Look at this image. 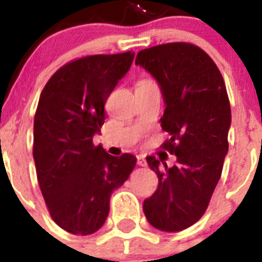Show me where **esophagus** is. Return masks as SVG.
Segmentation results:
<instances>
[{
    "label": "esophagus",
    "mask_w": 262,
    "mask_h": 262,
    "mask_svg": "<svg viewBox=\"0 0 262 262\" xmlns=\"http://www.w3.org/2000/svg\"><path fill=\"white\" fill-rule=\"evenodd\" d=\"M136 159H138V165H140V166L147 165V160H145L144 156H138Z\"/></svg>",
    "instance_id": "esophagus-1"
}]
</instances>
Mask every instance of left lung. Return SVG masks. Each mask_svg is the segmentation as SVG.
Wrapping results in <instances>:
<instances>
[{
  "mask_svg": "<svg viewBox=\"0 0 262 262\" xmlns=\"http://www.w3.org/2000/svg\"><path fill=\"white\" fill-rule=\"evenodd\" d=\"M135 64L161 86L166 106L160 122L170 135L161 147L177 156L172 168H161L156 157H147L159 184L143 202V211L155 228L177 232L203 216L222 176L228 152L230 99L214 60L191 43L145 48Z\"/></svg>",
  "mask_w": 262,
  "mask_h": 262,
  "instance_id": "obj_1",
  "label": "left lung"
}]
</instances>
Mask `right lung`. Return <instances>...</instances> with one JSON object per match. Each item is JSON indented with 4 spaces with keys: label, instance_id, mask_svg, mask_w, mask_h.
<instances>
[{
    "label": "right lung",
    "instance_id": "obj_1",
    "mask_svg": "<svg viewBox=\"0 0 262 262\" xmlns=\"http://www.w3.org/2000/svg\"><path fill=\"white\" fill-rule=\"evenodd\" d=\"M131 51L67 62L43 88L34 118L32 155L52 221L73 235L105 223L110 195L135 168L136 157H114L93 136L105 123V103L133 64Z\"/></svg>",
    "mask_w": 262,
    "mask_h": 262
}]
</instances>
